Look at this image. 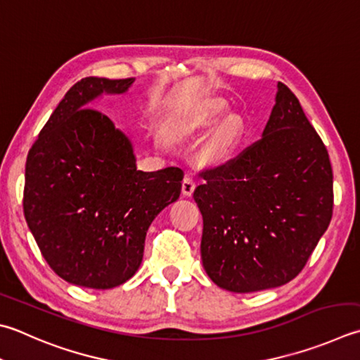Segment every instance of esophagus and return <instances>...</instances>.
<instances>
[{
  "label": "esophagus",
  "mask_w": 360,
  "mask_h": 360,
  "mask_svg": "<svg viewBox=\"0 0 360 360\" xmlns=\"http://www.w3.org/2000/svg\"><path fill=\"white\" fill-rule=\"evenodd\" d=\"M195 189V183L193 180V177H189V175H186L185 179H183L181 181V193L183 195H186V198H191L193 193Z\"/></svg>",
  "instance_id": "1"
}]
</instances>
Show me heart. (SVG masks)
Listing matches in <instances>:
<instances>
[{"mask_svg":"<svg viewBox=\"0 0 360 360\" xmlns=\"http://www.w3.org/2000/svg\"><path fill=\"white\" fill-rule=\"evenodd\" d=\"M224 111V105L219 100H213L210 103L205 111H203L199 117H191V119H183L177 122L172 127L171 130V136L174 139H183L193 134L198 130H203V128H210L212 127L216 119L219 117V114ZM240 136V124L235 117H229L222 122V125L218 128L214 136V153L218 155L219 158L227 157V155L233 150V147L238 141Z\"/></svg>","mask_w":360,"mask_h":360,"instance_id":"obj_1","label":"heart"}]
</instances>
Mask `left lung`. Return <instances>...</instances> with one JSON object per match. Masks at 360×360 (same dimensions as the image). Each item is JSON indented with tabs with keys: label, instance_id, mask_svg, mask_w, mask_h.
<instances>
[{
	"label": "left lung",
	"instance_id": "8db88e82",
	"mask_svg": "<svg viewBox=\"0 0 360 360\" xmlns=\"http://www.w3.org/2000/svg\"><path fill=\"white\" fill-rule=\"evenodd\" d=\"M202 177L194 200L210 279L233 293L295 279L328 230L334 193L326 147L285 84L262 139Z\"/></svg>",
	"mask_w": 360,
	"mask_h": 360
}]
</instances>
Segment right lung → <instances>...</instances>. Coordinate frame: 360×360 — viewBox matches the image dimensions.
I'll return each instance as SVG.
<instances>
[{"label": "right lung", "mask_w": 360, "mask_h": 360, "mask_svg": "<svg viewBox=\"0 0 360 360\" xmlns=\"http://www.w3.org/2000/svg\"><path fill=\"white\" fill-rule=\"evenodd\" d=\"M133 83L78 81L26 158V222L50 268L73 285L108 290L131 279L152 221L180 198L181 169L138 171L131 141L92 110L101 96H122Z\"/></svg>", "instance_id": "1"}]
</instances>
